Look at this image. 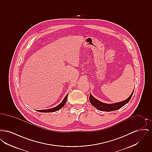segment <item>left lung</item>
Returning <instances> with one entry per match:
<instances>
[{
  "instance_id": "8db88e82",
  "label": "left lung",
  "mask_w": 152,
  "mask_h": 152,
  "mask_svg": "<svg viewBox=\"0 0 152 152\" xmlns=\"http://www.w3.org/2000/svg\"><path fill=\"white\" fill-rule=\"evenodd\" d=\"M134 89H133L132 93L130 94V96L128 99H126V100H125L124 101H121V102H115V103H113V104L104 103V102H102L101 101L98 100L96 98H94L91 94H90V96L89 97V101L94 107L97 109L99 110L105 111V112H110V111L116 110L118 109L121 108V107H123L124 105H125L126 104H127L129 101H130V100L132 97V95L133 94Z\"/></svg>"
}]
</instances>
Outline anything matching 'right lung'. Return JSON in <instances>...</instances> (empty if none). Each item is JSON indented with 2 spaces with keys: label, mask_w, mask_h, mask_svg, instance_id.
<instances>
[{
  "label": "right lung",
  "mask_w": 152,
  "mask_h": 152,
  "mask_svg": "<svg viewBox=\"0 0 152 152\" xmlns=\"http://www.w3.org/2000/svg\"><path fill=\"white\" fill-rule=\"evenodd\" d=\"M68 94L66 95L64 100L62 101L61 102H60L58 105H57L56 107H54V108H52L51 109H44V110H36L37 112H44V113H50V112H56L58 110H60V109L62 108L66 102L67 100V97H68Z\"/></svg>",
  "instance_id": "1"
}]
</instances>
